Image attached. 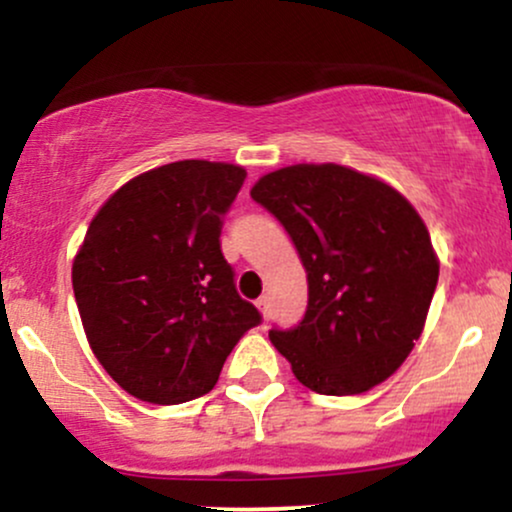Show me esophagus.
I'll return each mask as SVG.
<instances>
[{
    "instance_id": "1",
    "label": "esophagus",
    "mask_w": 512,
    "mask_h": 512,
    "mask_svg": "<svg viewBox=\"0 0 512 512\" xmlns=\"http://www.w3.org/2000/svg\"><path fill=\"white\" fill-rule=\"evenodd\" d=\"M257 308H260V313L264 317H269V296H260L257 298Z\"/></svg>"
}]
</instances>
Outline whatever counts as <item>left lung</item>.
I'll use <instances>...</instances> for the list:
<instances>
[{
    "label": "left lung",
    "instance_id": "8db88e82",
    "mask_svg": "<svg viewBox=\"0 0 512 512\" xmlns=\"http://www.w3.org/2000/svg\"><path fill=\"white\" fill-rule=\"evenodd\" d=\"M252 199L284 223L308 272V310L272 330L298 383L361 395L402 366L421 337L438 255L419 211L395 187L337 163L262 175Z\"/></svg>",
    "mask_w": 512,
    "mask_h": 512
}]
</instances>
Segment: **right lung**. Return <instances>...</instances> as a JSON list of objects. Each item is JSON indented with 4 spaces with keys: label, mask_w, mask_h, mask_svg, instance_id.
Segmentation results:
<instances>
[{
    "label": "right lung",
    "mask_w": 512,
    "mask_h": 512,
    "mask_svg": "<svg viewBox=\"0 0 512 512\" xmlns=\"http://www.w3.org/2000/svg\"><path fill=\"white\" fill-rule=\"evenodd\" d=\"M245 168L175 161L108 197L72 264L91 351L122 390L151 404L207 395L260 313L221 255V216Z\"/></svg>",
    "instance_id": "right-lung-1"
}]
</instances>
